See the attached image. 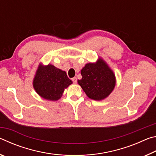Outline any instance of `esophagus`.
Returning a JSON list of instances; mask_svg holds the SVG:
<instances>
[{
  "label": "esophagus",
  "mask_w": 156,
  "mask_h": 156,
  "mask_svg": "<svg viewBox=\"0 0 156 156\" xmlns=\"http://www.w3.org/2000/svg\"><path fill=\"white\" fill-rule=\"evenodd\" d=\"M72 81H73V83H74V84H76V83H77V78H76V77L73 78L72 79Z\"/></svg>",
  "instance_id": "1"
}]
</instances>
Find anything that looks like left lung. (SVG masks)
<instances>
[{"label": "left lung", "mask_w": 156, "mask_h": 156, "mask_svg": "<svg viewBox=\"0 0 156 156\" xmlns=\"http://www.w3.org/2000/svg\"><path fill=\"white\" fill-rule=\"evenodd\" d=\"M80 72L82 79L78 83L91 100H104L115 88V73L102 58L96 62L87 63Z\"/></svg>", "instance_id": "1"}]
</instances>
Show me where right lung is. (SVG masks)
Returning <instances> with one entry per match:
<instances>
[{"label": "right lung", "instance_id": "obj_1", "mask_svg": "<svg viewBox=\"0 0 156 156\" xmlns=\"http://www.w3.org/2000/svg\"><path fill=\"white\" fill-rule=\"evenodd\" d=\"M73 82L67 77L65 71L51 64L40 63L33 80L34 90L43 98L56 101L62 97L65 89Z\"/></svg>", "mask_w": 156, "mask_h": 156}]
</instances>
